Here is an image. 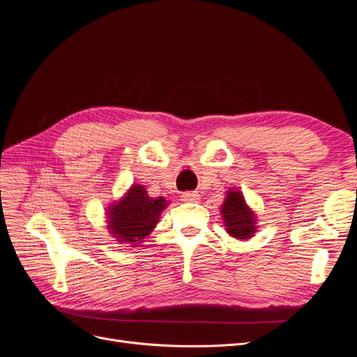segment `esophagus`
I'll list each match as a JSON object with an SVG mask.
<instances>
[{"label": "esophagus", "mask_w": 357, "mask_h": 357, "mask_svg": "<svg viewBox=\"0 0 357 357\" xmlns=\"http://www.w3.org/2000/svg\"><path fill=\"white\" fill-rule=\"evenodd\" d=\"M198 199H199V195L197 192H185L181 195V201H185V202H195Z\"/></svg>", "instance_id": "1"}]
</instances>
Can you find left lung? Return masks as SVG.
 <instances>
[{
  "label": "left lung",
  "instance_id": "1",
  "mask_svg": "<svg viewBox=\"0 0 357 357\" xmlns=\"http://www.w3.org/2000/svg\"><path fill=\"white\" fill-rule=\"evenodd\" d=\"M222 215L226 231L235 238L245 240L256 232L253 211L247 207L244 197L238 190H229L222 205Z\"/></svg>",
  "mask_w": 357,
  "mask_h": 357
}]
</instances>
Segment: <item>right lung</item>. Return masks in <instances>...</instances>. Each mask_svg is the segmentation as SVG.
Wrapping results in <instances>:
<instances>
[{
  "label": "right lung",
  "mask_w": 357,
  "mask_h": 357,
  "mask_svg": "<svg viewBox=\"0 0 357 357\" xmlns=\"http://www.w3.org/2000/svg\"><path fill=\"white\" fill-rule=\"evenodd\" d=\"M165 207L164 198H150L142 185H134L126 197L110 208L109 229L117 241L138 244L153 231Z\"/></svg>",
  "instance_id": "add662e5"
}]
</instances>
